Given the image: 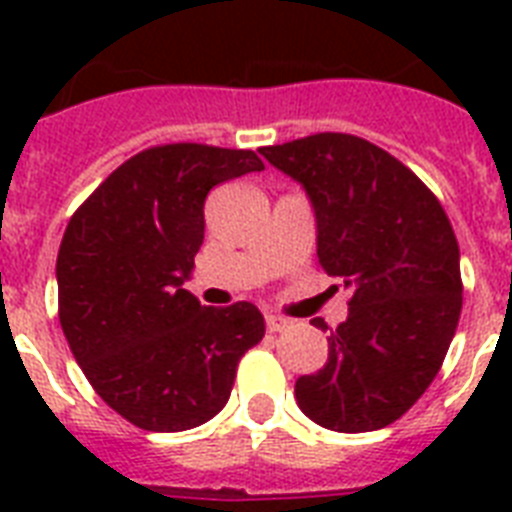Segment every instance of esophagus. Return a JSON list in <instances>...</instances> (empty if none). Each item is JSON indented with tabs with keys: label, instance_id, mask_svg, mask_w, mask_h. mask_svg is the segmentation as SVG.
I'll return each instance as SVG.
<instances>
[{
	"label": "esophagus",
	"instance_id": "esophagus-1",
	"mask_svg": "<svg viewBox=\"0 0 512 512\" xmlns=\"http://www.w3.org/2000/svg\"><path fill=\"white\" fill-rule=\"evenodd\" d=\"M289 321L281 319V316H276V313H265V329L268 332H281V329L287 327Z\"/></svg>",
	"mask_w": 512,
	"mask_h": 512
}]
</instances>
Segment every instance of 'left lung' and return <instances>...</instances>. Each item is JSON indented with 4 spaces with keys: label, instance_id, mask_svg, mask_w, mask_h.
<instances>
[{
    "label": "left lung",
    "instance_id": "obj_1",
    "mask_svg": "<svg viewBox=\"0 0 512 512\" xmlns=\"http://www.w3.org/2000/svg\"><path fill=\"white\" fill-rule=\"evenodd\" d=\"M260 154L303 185L321 268L350 289L327 364L295 382L297 406L337 433L385 428L428 390L460 321L452 223L420 177L356 135L319 132Z\"/></svg>",
    "mask_w": 512,
    "mask_h": 512
}]
</instances>
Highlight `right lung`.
I'll return each instance as SVG.
<instances>
[{"instance_id": "1", "label": "right lung", "mask_w": 512, "mask_h": 512, "mask_svg": "<svg viewBox=\"0 0 512 512\" xmlns=\"http://www.w3.org/2000/svg\"><path fill=\"white\" fill-rule=\"evenodd\" d=\"M260 170L255 151L146 148L68 220L55 265L60 327L95 393L138 428L180 433L212 420L241 356L263 340L252 303L207 308L183 289L207 193Z\"/></svg>"}]
</instances>
